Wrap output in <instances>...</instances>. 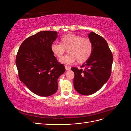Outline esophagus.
Segmentation results:
<instances>
[{
    "label": "esophagus",
    "instance_id": "34e87169",
    "mask_svg": "<svg viewBox=\"0 0 131 131\" xmlns=\"http://www.w3.org/2000/svg\"><path fill=\"white\" fill-rule=\"evenodd\" d=\"M65 67H66V69L67 70H70V67L69 66H65Z\"/></svg>",
    "mask_w": 131,
    "mask_h": 131
}]
</instances>
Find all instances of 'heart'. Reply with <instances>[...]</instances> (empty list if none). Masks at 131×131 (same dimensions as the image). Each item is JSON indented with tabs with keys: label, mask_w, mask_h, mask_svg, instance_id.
Here are the masks:
<instances>
[{
	"label": "heart",
	"mask_w": 131,
	"mask_h": 131,
	"mask_svg": "<svg viewBox=\"0 0 131 131\" xmlns=\"http://www.w3.org/2000/svg\"><path fill=\"white\" fill-rule=\"evenodd\" d=\"M69 52L59 61L66 64H70L77 60L83 63L88 61L93 52L92 42L88 38H82L74 33H68L61 38L60 43L53 42L51 45V51L57 58H62L66 50Z\"/></svg>",
	"instance_id": "1"
}]
</instances>
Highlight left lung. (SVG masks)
I'll return each instance as SVG.
<instances>
[{"label": "left lung", "instance_id": "obj_1", "mask_svg": "<svg viewBox=\"0 0 131 131\" xmlns=\"http://www.w3.org/2000/svg\"><path fill=\"white\" fill-rule=\"evenodd\" d=\"M93 49L88 61L81 66L84 69L72 67L74 72V86L82 95L92 94L100 90L111 75L113 57L108 43L102 37L94 32L89 34Z\"/></svg>", "mask_w": 131, "mask_h": 131}]
</instances>
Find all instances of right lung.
Returning a JSON list of instances; mask_svg holds the SVG:
<instances>
[{
    "label": "right lung",
    "mask_w": 131,
    "mask_h": 131,
    "mask_svg": "<svg viewBox=\"0 0 131 131\" xmlns=\"http://www.w3.org/2000/svg\"><path fill=\"white\" fill-rule=\"evenodd\" d=\"M57 37V32L53 31H41L31 35L22 43L16 57L19 80L39 96L56 93L57 79L66 71L64 66L51 51Z\"/></svg>",
    "instance_id": "obj_1"
}]
</instances>
